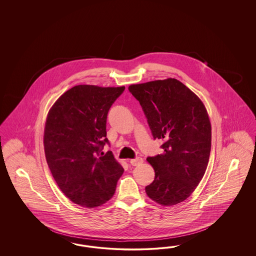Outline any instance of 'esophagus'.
Wrapping results in <instances>:
<instances>
[{"label":"esophagus","mask_w":256,"mask_h":256,"mask_svg":"<svg viewBox=\"0 0 256 256\" xmlns=\"http://www.w3.org/2000/svg\"><path fill=\"white\" fill-rule=\"evenodd\" d=\"M142 162H144V160L142 158H137L130 160V163H132V165H133V166H138V165L142 164Z\"/></svg>","instance_id":"obj_1"}]
</instances>
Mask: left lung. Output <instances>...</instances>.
<instances>
[{"mask_svg": "<svg viewBox=\"0 0 256 256\" xmlns=\"http://www.w3.org/2000/svg\"><path fill=\"white\" fill-rule=\"evenodd\" d=\"M155 139L163 140L164 152L148 156L155 170L146 186L148 197L170 206L185 201L199 185L210 160L211 124L199 96L176 78L132 84Z\"/></svg>", "mask_w": 256, "mask_h": 256, "instance_id": "left-lung-1", "label": "left lung"}]
</instances>
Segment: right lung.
<instances>
[{"label": "right lung", "mask_w": 256, "mask_h": 256, "mask_svg": "<svg viewBox=\"0 0 256 256\" xmlns=\"http://www.w3.org/2000/svg\"><path fill=\"white\" fill-rule=\"evenodd\" d=\"M124 86L80 84L62 94L50 108L44 150L55 182L70 201L94 208L108 202L124 172L112 151L102 148L108 112Z\"/></svg>", "instance_id": "1"}]
</instances>
